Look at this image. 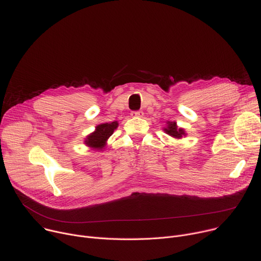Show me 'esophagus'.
<instances>
[{
    "mask_svg": "<svg viewBox=\"0 0 261 261\" xmlns=\"http://www.w3.org/2000/svg\"><path fill=\"white\" fill-rule=\"evenodd\" d=\"M130 116L132 117H142L143 116V112H141V111H135V112L130 113Z\"/></svg>",
    "mask_w": 261,
    "mask_h": 261,
    "instance_id": "esophagus-1",
    "label": "esophagus"
}]
</instances>
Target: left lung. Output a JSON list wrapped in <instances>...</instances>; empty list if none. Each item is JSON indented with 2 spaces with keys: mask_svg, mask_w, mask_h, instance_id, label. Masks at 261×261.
I'll return each mask as SVG.
<instances>
[{
  "mask_svg": "<svg viewBox=\"0 0 261 261\" xmlns=\"http://www.w3.org/2000/svg\"><path fill=\"white\" fill-rule=\"evenodd\" d=\"M167 128H165L164 130L168 134L171 135L172 137H175V138H181L182 136H185L186 133L185 130H183L182 128H178L175 122H168L167 123Z\"/></svg>",
  "mask_w": 261,
  "mask_h": 261,
  "instance_id": "1",
  "label": "left lung"
}]
</instances>
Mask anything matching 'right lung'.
I'll list each match as a JSON object with an SVG mask.
<instances>
[{"instance_id":"1","label":"right lung","mask_w":261,"mask_h":261,"mask_svg":"<svg viewBox=\"0 0 261 261\" xmlns=\"http://www.w3.org/2000/svg\"><path fill=\"white\" fill-rule=\"evenodd\" d=\"M118 126V122L114 121L111 123H103L97 126L96 132L89 135L86 139V144L94 148H102L105 145L106 140L113 135L114 130Z\"/></svg>"}]
</instances>
